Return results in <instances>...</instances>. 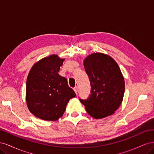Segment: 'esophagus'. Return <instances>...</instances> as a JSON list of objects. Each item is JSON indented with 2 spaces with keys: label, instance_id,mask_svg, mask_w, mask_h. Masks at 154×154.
Here are the masks:
<instances>
[{
  "label": "esophagus",
  "instance_id": "34e87169",
  "mask_svg": "<svg viewBox=\"0 0 154 154\" xmlns=\"http://www.w3.org/2000/svg\"><path fill=\"white\" fill-rule=\"evenodd\" d=\"M74 91L76 93V94H77V93H78V87H75L74 88Z\"/></svg>",
  "mask_w": 154,
  "mask_h": 154
}]
</instances>
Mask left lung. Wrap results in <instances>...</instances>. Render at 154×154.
I'll return each mask as SVG.
<instances>
[{
	"label": "left lung",
	"instance_id": "left-lung-1",
	"mask_svg": "<svg viewBox=\"0 0 154 154\" xmlns=\"http://www.w3.org/2000/svg\"><path fill=\"white\" fill-rule=\"evenodd\" d=\"M89 77L91 94L87 100H80L87 113L95 119L112 115L122 104L125 80L119 67L108 54L94 53L83 60Z\"/></svg>",
	"mask_w": 154,
	"mask_h": 154
}]
</instances>
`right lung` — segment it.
I'll use <instances>...</instances> for the list:
<instances>
[{
  "label": "right lung",
  "mask_w": 154,
  "mask_h": 154,
  "mask_svg": "<svg viewBox=\"0 0 154 154\" xmlns=\"http://www.w3.org/2000/svg\"><path fill=\"white\" fill-rule=\"evenodd\" d=\"M64 58L52 54L31 67L27 78V108L36 118L57 121L63 116L69 100L76 96L66 78L59 75Z\"/></svg>",
  "instance_id": "add662e5"
}]
</instances>
